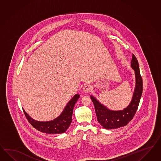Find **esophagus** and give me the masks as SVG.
I'll return each mask as SVG.
<instances>
[{"label": "esophagus", "instance_id": "34e87169", "mask_svg": "<svg viewBox=\"0 0 161 161\" xmlns=\"http://www.w3.org/2000/svg\"><path fill=\"white\" fill-rule=\"evenodd\" d=\"M82 90L85 93H89L92 91V86L90 85H86L83 87Z\"/></svg>", "mask_w": 161, "mask_h": 161}]
</instances>
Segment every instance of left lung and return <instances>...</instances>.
Returning a JSON list of instances; mask_svg holds the SVG:
<instances>
[{"label": "left lung", "mask_w": 161, "mask_h": 161, "mask_svg": "<svg viewBox=\"0 0 161 161\" xmlns=\"http://www.w3.org/2000/svg\"><path fill=\"white\" fill-rule=\"evenodd\" d=\"M131 67L134 71L136 85L131 101L126 108L120 110L109 109L93 95H91V99L94 105L98 122L105 129H114L127 125L133 118L137 110L142 93V80L137 59L134 55L131 62Z\"/></svg>", "instance_id": "1"}]
</instances>
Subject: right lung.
<instances>
[{"label": "right lung", "instance_id": "add662e5", "mask_svg": "<svg viewBox=\"0 0 161 161\" xmlns=\"http://www.w3.org/2000/svg\"><path fill=\"white\" fill-rule=\"evenodd\" d=\"M80 95L77 94L71 99L67 103L62 113L53 120L45 122L36 120L28 114L23 109L28 122L35 129L41 132L49 134H61L64 133L70 125L72 120V115L75 103L77 102Z\"/></svg>", "mask_w": 161, "mask_h": 161}]
</instances>
